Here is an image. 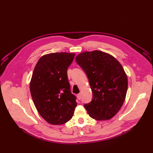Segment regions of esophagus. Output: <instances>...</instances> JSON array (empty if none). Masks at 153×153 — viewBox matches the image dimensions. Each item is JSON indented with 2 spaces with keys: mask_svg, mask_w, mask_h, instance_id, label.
I'll return each instance as SVG.
<instances>
[{
  "mask_svg": "<svg viewBox=\"0 0 153 153\" xmlns=\"http://www.w3.org/2000/svg\"><path fill=\"white\" fill-rule=\"evenodd\" d=\"M77 98H78V100H80L81 99V94H80V93H79V94H77Z\"/></svg>",
  "mask_w": 153,
  "mask_h": 153,
  "instance_id": "esophagus-1",
  "label": "esophagus"
}]
</instances>
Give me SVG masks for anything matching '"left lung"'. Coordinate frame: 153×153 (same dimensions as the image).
<instances>
[{
	"label": "left lung",
	"instance_id": "8db88e82",
	"mask_svg": "<svg viewBox=\"0 0 153 153\" xmlns=\"http://www.w3.org/2000/svg\"><path fill=\"white\" fill-rule=\"evenodd\" d=\"M76 63L85 73L92 92V99L84 104L92 119L104 121L112 118L124 103L128 78L121 64L112 55L101 51L78 55Z\"/></svg>",
	"mask_w": 153,
	"mask_h": 153
}]
</instances>
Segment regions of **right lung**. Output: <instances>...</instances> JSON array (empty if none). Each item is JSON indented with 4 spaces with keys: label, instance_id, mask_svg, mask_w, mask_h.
<instances>
[{
    "label": "right lung",
    "instance_id": "obj_1",
    "mask_svg": "<svg viewBox=\"0 0 153 153\" xmlns=\"http://www.w3.org/2000/svg\"><path fill=\"white\" fill-rule=\"evenodd\" d=\"M75 53H52L41 57L36 64L30 83L32 100L39 114L54 125L70 120L77 105L70 90L67 69Z\"/></svg>",
    "mask_w": 153,
    "mask_h": 153
}]
</instances>
